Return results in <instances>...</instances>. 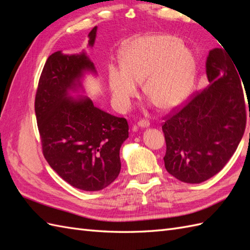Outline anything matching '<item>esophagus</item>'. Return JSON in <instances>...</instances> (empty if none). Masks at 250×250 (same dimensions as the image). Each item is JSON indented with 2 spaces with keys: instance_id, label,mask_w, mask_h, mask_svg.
Here are the masks:
<instances>
[{
  "instance_id": "34e87169",
  "label": "esophagus",
  "mask_w": 250,
  "mask_h": 250,
  "mask_svg": "<svg viewBox=\"0 0 250 250\" xmlns=\"http://www.w3.org/2000/svg\"><path fill=\"white\" fill-rule=\"evenodd\" d=\"M138 125L142 128H147V127L150 126V123H149V121H147V120H140Z\"/></svg>"
}]
</instances>
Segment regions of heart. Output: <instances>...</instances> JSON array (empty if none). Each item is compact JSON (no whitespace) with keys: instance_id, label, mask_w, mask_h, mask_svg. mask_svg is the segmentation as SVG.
<instances>
[{"instance_id":"1","label":"heart","mask_w":250,"mask_h":250,"mask_svg":"<svg viewBox=\"0 0 250 250\" xmlns=\"http://www.w3.org/2000/svg\"><path fill=\"white\" fill-rule=\"evenodd\" d=\"M196 74L192 53L179 39L152 34L135 37L121 51V67L109 66L108 85L122 109L129 107L146 79L147 95L165 109L176 107L190 93Z\"/></svg>"}]
</instances>
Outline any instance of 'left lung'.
I'll list each match as a JSON object with an SVG mask.
<instances>
[{"instance_id": "left-lung-1", "label": "left lung", "mask_w": 250, "mask_h": 250, "mask_svg": "<svg viewBox=\"0 0 250 250\" xmlns=\"http://www.w3.org/2000/svg\"><path fill=\"white\" fill-rule=\"evenodd\" d=\"M206 67L208 85L162 127L167 145L166 170L187 184H200L220 172L237 150L246 126L240 74L228 51L210 50Z\"/></svg>"}]
</instances>
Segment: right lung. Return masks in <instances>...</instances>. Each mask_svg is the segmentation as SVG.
I'll use <instances>...</instances> for the list:
<instances>
[{
  "label": "right lung",
  "mask_w": 250,
  "mask_h": 250,
  "mask_svg": "<svg viewBox=\"0 0 250 250\" xmlns=\"http://www.w3.org/2000/svg\"><path fill=\"white\" fill-rule=\"evenodd\" d=\"M97 27L88 33L95 43ZM97 74L83 51L66 55L57 51L42 69L35 96V115L42 153L51 168L82 191H100L121 171L120 148L128 138L126 119L96 107L87 97L73 98L82 89L85 73Z\"/></svg>",
  "instance_id": "right-lung-1"
}]
</instances>
